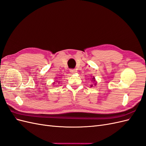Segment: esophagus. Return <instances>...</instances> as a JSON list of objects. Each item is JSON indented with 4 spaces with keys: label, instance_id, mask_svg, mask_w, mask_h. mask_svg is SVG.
<instances>
[{
    "label": "esophagus",
    "instance_id": "esophagus-1",
    "mask_svg": "<svg viewBox=\"0 0 146 146\" xmlns=\"http://www.w3.org/2000/svg\"><path fill=\"white\" fill-rule=\"evenodd\" d=\"M76 70L75 69H70V72L71 74H74L75 72H76Z\"/></svg>",
    "mask_w": 146,
    "mask_h": 146
}]
</instances>
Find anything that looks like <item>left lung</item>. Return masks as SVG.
Segmentation results:
<instances>
[{"label":"left lung","instance_id":"8db88e82","mask_svg":"<svg viewBox=\"0 0 146 146\" xmlns=\"http://www.w3.org/2000/svg\"><path fill=\"white\" fill-rule=\"evenodd\" d=\"M92 78V80H94V82H95V78L94 77H93V78ZM96 84V83H95ZM91 86L92 87V85H91Z\"/></svg>","mask_w":146,"mask_h":146}]
</instances>
